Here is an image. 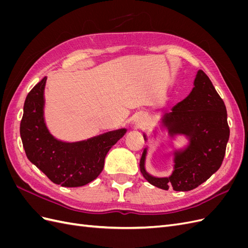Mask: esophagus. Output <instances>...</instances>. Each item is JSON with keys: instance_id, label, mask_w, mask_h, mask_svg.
Here are the masks:
<instances>
[{"instance_id": "obj_1", "label": "esophagus", "mask_w": 248, "mask_h": 248, "mask_svg": "<svg viewBox=\"0 0 248 248\" xmlns=\"http://www.w3.org/2000/svg\"><path fill=\"white\" fill-rule=\"evenodd\" d=\"M138 125H139V127H141L142 124H141V123H138Z\"/></svg>"}]
</instances>
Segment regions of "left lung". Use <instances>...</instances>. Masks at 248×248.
<instances>
[{"mask_svg": "<svg viewBox=\"0 0 248 248\" xmlns=\"http://www.w3.org/2000/svg\"><path fill=\"white\" fill-rule=\"evenodd\" d=\"M163 124L171 137L188 136L190 146L176 153L170 177L154 178L147 174L146 150L140 162V171L150 184L164 190L170 187L176 191L197 188L220 168L230 138L226 106L204 71L199 70L191 93L164 115Z\"/></svg>", "mask_w": 248, "mask_h": 248, "instance_id": "obj_1", "label": "left lung"}]
</instances>
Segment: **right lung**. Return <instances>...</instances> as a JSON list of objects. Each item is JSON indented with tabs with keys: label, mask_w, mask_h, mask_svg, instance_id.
I'll use <instances>...</instances> for the list:
<instances>
[{
	"label": "right lung",
	"mask_w": 248,
	"mask_h": 248,
	"mask_svg": "<svg viewBox=\"0 0 248 248\" xmlns=\"http://www.w3.org/2000/svg\"><path fill=\"white\" fill-rule=\"evenodd\" d=\"M43 78L29 92L20 121V138L28 159L55 184L79 187L92 182L103 170L109 149L126 130L110 131L85 141L67 144L52 138L43 120Z\"/></svg>",
	"instance_id": "right-lung-1"
}]
</instances>
